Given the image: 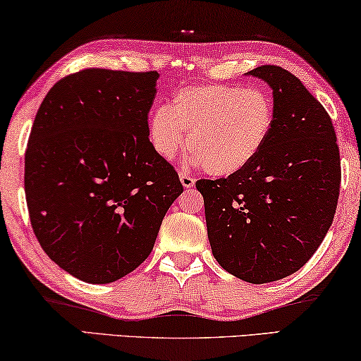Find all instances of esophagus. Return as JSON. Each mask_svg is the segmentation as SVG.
Masks as SVG:
<instances>
[{
	"instance_id": "1",
	"label": "esophagus",
	"mask_w": 361,
	"mask_h": 361,
	"mask_svg": "<svg viewBox=\"0 0 361 361\" xmlns=\"http://www.w3.org/2000/svg\"><path fill=\"white\" fill-rule=\"evenodd\" d=\"M180 181H181L183 188H192V186H195V183H196V180L192 178V176L186 175V173H180Z\"/></svg>"
}]
</instances>
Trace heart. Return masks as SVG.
Wrapping results in <instances>:
<instances>
[{"label":"heart","mask_w":361,"mask_h":361,"mask_svg":"<svg viewBox=\"0 0 361 361\" xmlns=\"http://www.w3.org/2000/svg\"><path fill=\"white\" fill-rule=\"evenodd\" d=\"M275 124L265 90L204 83L176 91L170 106L152 111L147 130L154 150L171 160L191 144V160L211 175L231 176L258 159Z\"/></svg>","instance_id":"b5f03b06"}]
</instances>
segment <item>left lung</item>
<instances>
[{"label": "left lung", "mask_w": 361, "mask_h": 361, "mask_svg": "<svg viewBox=\"0 0 361 361\" xmlns=\"http://www.w3.org/2000/svg\"><path fill=\"white\" fill-rule=\"evenodd\" d=\"M247 75L273 90L275 124L258 159L221 180H200L212 255L231 275L253 284L296 273L332 226L340 155L331 116L276 65Z\"/></svg>", "instance_id": "left-lung-1"}]
</instances>
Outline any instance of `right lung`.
<instances>
[{
	"mask_svg": "<svg viewBox=\"0 0 361 361\" xmlns=\"http://www.w3.org/2000/svg\"><path fill=\"white\" fill-rule=\"evenodd\" d=\"M159 77L81 70L57 81L35 114L24 164L30 224L50 260L81 281L134 271L183 192L147 130Z\"/></svg>",
	"mask_w": 361,
	"mask_h": 361,
	"instance_id": "obj_1",
	"label": "right lung"
}]
</instances>
